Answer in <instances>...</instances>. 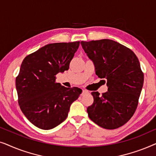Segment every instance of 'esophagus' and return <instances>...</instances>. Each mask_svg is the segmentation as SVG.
Returning <instances> with one entry per match:
<instances>
[{
    "instance_id": "esophagus-1",
    "label": "esophagus",
    "mask_w": 156,
    "mask_h": 156,
    "mask_svg": "<svg viewBox=\"0 0 156 156\" xmlns=\"http://www.w3.org/2000/svg\"><path fill=\"white\" fill-rule=\"evenodd\" d=\"M87 93H88V91H87V90H84V89H83L82 93V96H83L84 94H87Z\"/></svg>"
}]
</instances>
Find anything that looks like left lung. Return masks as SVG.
<instances>
[{"label": "left lung", "mask_w": 156, "mask_h": 156, "mask_svg": "<svg viewBox=\"0 0 156 156\" xmlns=\"http://www.w3.org/2000/svg\"><path fill=\"white\" fill-rule=\"evenodd\" d=\"M96 74L106 83L108 91H93L92 105L87 113L92 121L106 129L124 125L133 116L144 84V76L133 51L108 39L81 42Z\"/></svg>", "instance_id": "left-lung-1"}]
</instances>
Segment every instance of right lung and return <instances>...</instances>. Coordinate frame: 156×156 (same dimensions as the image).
I'll list each match as a JSON object with an SVG mask.
<instances>
[{
    "label": "right lung",
    "instance_id": "add662e5",
    "mask_svg": "<svg viewBox=\"0 0 156 156\" xmlns=\"http://www.w3.org/2000/svg\"><path fill=\"white\" fill-rule=\"evenodd\" d=\"M80 42L46 44L27 55L16 80L18 103L35 126L52 129L67 119L70 106L82 90L56 83L57 74L68 70Z\"/></svg>",
    "mask_w": 156,
    "mask_h": 156
}]
</instances>
